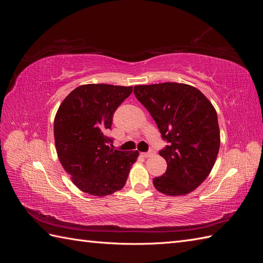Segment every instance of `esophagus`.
<instances>
[{"label":"esophagus","mask_w":263,"mask_h":263,"mask_svg":"<svg viewBox=\"0 0 263 263\" xmlns=\"http://www.w3.org/2000/svg\"><path fill=\"white\" fill-rule=\"evenodd\" d=\"M154 155V151L153 150H150V151H148V153H142L141 154V156L142 157H145V158H148V157H151Z\"/></svg>","instance_id":"esophagus-1"}]
</instances>
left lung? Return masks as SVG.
Listing matches in <instances>:
<instances>
[{
    "instance_id": "8db88e82",
    "label": "left lung",
    "mask_w": 263,
    "mask_h": 263,
    "mask_svg": "<svg viewBox=\"0 0 263 263\" xmlns=\"http://www.w3.org/2000/svg\"><path fill=\"white\" fill-rule=\"evenodd\" d=\"M134 93L169 144L159 151L168 166L154 179L155 187L170 196L191 193L216 161L220 145L216 110L200 90L184 83L136 85Z\"/></svg>"
}]
</instances>
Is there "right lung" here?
<instances>
[{
	"instance_id": "1",
	"label": "right lung",
	"mask_w": 263,
	"mask_h": 263,
	"mask_svg": "<svg viewBox=\"0 0 263 263\" xmlns=\"http://www.w3.org/2000/svg\"><path fill=\"white\" fill-rule=\"evenodd\" d=\"M133 86L84 84L63 100L54 117V144L59 161L77 187L94 196L122 190L139 153L110 148L106 136L113 114Z\"/></svg>"
}]
</instances>
